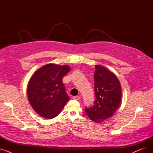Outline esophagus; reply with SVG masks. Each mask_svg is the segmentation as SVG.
<instances>
[{
    "mask_svg": "<svg viewBox=\"0 0 153 153\" xmlns=\"http://www.w3.org/2000/svg\"><path fill=\"white\" fill-rule=\"evenodd\" d=\"M73 99L74 100H79L80 99V97L79 96H74V97H73Z\"/></svg>",
    "mask_w": 153,
    "mask_h": 153,
    "instance_id": "34e87169",
    "label": "esophagus"
}]
</instances>
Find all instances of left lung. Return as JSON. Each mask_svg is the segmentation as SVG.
I'll list each match as a JSON object with an SVG mask.
<instances>
[{"instance_id":"obj_1","label":"left lung","mask_w":153,"mask_h":153,"mask_svg":"<svg viewBox=\"0 0 153 153\" xmlns=\"http://www.w3.org/2000/svg\"><path fill=\"white\" fill-rule=\"evenodd\" d=\"M94 88L95 100L91 107L85 108L87 115L100 123L113 115L122 100V89L115 74L106 68L95 65Z\"/></svg>"}]
</instances>
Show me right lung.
<instances>
[{"label":"right lung","instance_id":"add662e5","mask_svg":"<svg viewBox=\"0 0 153 153\" xmlns=\"http://www.w3.org/2000/svg\"><path fill=\"white\" fill-rule=\"evenodd\" d=\"M70 70L68 65L48 64L31 77L27 87L28 99L38 115L51 119L65 106L69 97L62 79Z\"/></svg>","mask_w":153,"mask_h":153}]
</instances>
